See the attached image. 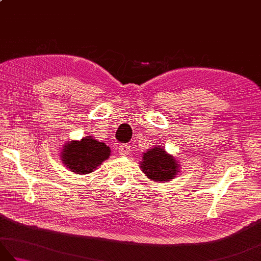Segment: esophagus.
<instances>
[{
  "label": "esophagus",
  "instance_id": "obj_1",
  "mask_svg": "<svg viewBox=\"0 0 261 261\" xmlns=\"http://www.w3.org/2000/svg\"><path fill=\"white\" fill-rule=\"evenodd\" d=\"M119 152L120 154H127L130 152V145L129 143H120L119 145Z\"/></svg>",
  "mask_w": 261,
  "mask_h": 261
}]
</instances>
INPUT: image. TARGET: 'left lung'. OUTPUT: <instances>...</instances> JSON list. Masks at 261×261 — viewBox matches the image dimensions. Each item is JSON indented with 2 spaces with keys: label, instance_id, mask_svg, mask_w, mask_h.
I'll return each mask as SVG.
<instances>
[{
  "label": "left lung",
  "instance_id": "obj_1",
  "mask_svg": "<svg viewBox=\"0 0 261 261\" xmlns=\"http://www.w3.org/2000/svg\"><path fill=\"white\" fill-rule=\"evenodd\" d=\"M141 168L148 178L154 181H166L175 177L178 164L163 148L154 147L143 153Z\"/></svg>",
  "mask_w": 261,
  "mask_h": 261
}]
</instances>
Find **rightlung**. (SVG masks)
I'll return each mask as SVG.
<instances>
[{
	"instance_id": "obj_1",
	"label": "right lung",
	"mask_w": 261,
	"mask_h": 261,
	"mask_svg": "<svg viewBox=\"0 0 261 261\" xmlns=\"http://www.w3.org/2000/svg\"><path fill=\"white\" fill-rule=\"evenodd\" d=\"M110 148L91 137L70 141L64 147L63 163L76 174H88L110 157Z\"/></svg>"
}]
</instances>
